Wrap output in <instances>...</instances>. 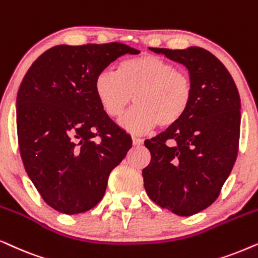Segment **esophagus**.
<instances>
[{
	"label": "esophagus",
	"instance_id": "34e87169",
	"mask_svg": "<svg viewBox=\"0 0 258 258\" xmlns=\"http://www.w3.org/2000/svg\"><path fill=\"white\" fill-rule=\"evenodd\" d=\"M132 142H133V145H135V146H140V145H143L144 139L138 138V137H133Z\"/></svg>",
	"mask_w": 258,
	"mask_h": 258
}]
</instances>
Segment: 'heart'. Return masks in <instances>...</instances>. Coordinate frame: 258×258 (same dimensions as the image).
Masks as SVG:
<instances>
[{
	"label": "heart",
	"mask_w": 258,
	"mask_h": 258,
	"mask_svg": "<svg viewBox=\"0 0 258 258\" xmlns=\"http://www.w3.org/2000/svg\"><path fill=\"white\" fill-rule=\"evenodd\" d=\"M94 91L106 114L116 118L131 101L135 106L119 120L132 133H145L159 125L169 128L179 122L194 98V80L170 61L145 54L119 63L118 70L95 77Z\"/></svg>",
	"instance_id": "1"
}]
</instances>
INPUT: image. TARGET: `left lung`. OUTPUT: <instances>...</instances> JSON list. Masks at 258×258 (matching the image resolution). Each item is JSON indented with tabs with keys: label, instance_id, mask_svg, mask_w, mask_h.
<instances>
[{
	"label": "left lung",
	"instance_id": "1",
	"mask_svg": "<svg viewBox=\"0 0 258 258\" xmlns=\"http://www.w3.org/2000/svg\"><path fill=\"white\" fill-rule=\"evenodd\" d=\"M184 64L194 98L183 119L145 140L151 161L143 170L147 196L178 216H192L218 198L238 153L241 99L224 64L201 47L150 48Z\"/></svg>",
	"mask_w": 258,
	"mask_h": 258
}]
</instances>
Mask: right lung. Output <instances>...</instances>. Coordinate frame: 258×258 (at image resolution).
Here are the masks:
<instances>
[{
	"mask_svg": "<svg viewBox=\"0 0 258 258\" xmlns=\"http://www.w3.org/2000/svg\"><path fill=\"white\" fill-rule=\"evenodd\" d=\"M138 53L120 42L60 44L23 78L16 99L20 153L34 186L56 211L94 208L132 147L131 137L101 107L94 80L119 56Z\"/></svg>",
	"mask_w": 258,
	"mask_h": 258,
	"instance_id": "add662e5",
	"label": "right lung"
}]
</instances>
